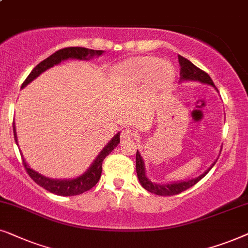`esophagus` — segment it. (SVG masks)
I'll return each instance as SVG.
<instances>
[{"instance_id":"1","label":"esophagus","mask_w":248,"mask_h":248,"mask_svg":"<svg viewBox=\"0 0 248 248\" xmlns=\"http://www.w3.org/2000/svg\"><path fill=\"white\" fill-rule=\"evenodd\" d=\"M134 137H135V133H134V130H131V129H124L121 133L122 140H133Z\"/></svg>"}]
</instances>
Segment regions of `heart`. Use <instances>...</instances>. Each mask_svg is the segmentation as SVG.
Instances as JSON below:
<instances>
[{"label": "heart", "mask_w": 248, "mask_h": 248, "mask_svg": "<svg viewBox=\"0 0 248 248\" xmlns=\"http://www.w3.org/2000/svg\"><path fill=\"white\" fill-rule=\"evenodd\" d=\"M114 72L119 80L129 88L144 86L148 81L153 87H168L174 79L172 65L154 57L131 58L118 64Z\"/></svg>", "instance_id": "heart-1"}]
</instances>
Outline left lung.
I'll list each match as a JSON object with an SVG mask.
<instances>
[{
  "label": "left lung",
  "instance_id": "left-lung-1",
  "mask_svg": "<svg viewBox=\"0 0 248 248\" xmlns=\"http://www.w3.org/2000/svg\"><path fill=\"white\" fill-rule=\"evenodd\" d=\"M178 61H179L180 64V81L185 80H194V81H200L203 82V84L211 85L217 90L216 85L209 75L206 74L205 71L201 70L200 68H197L196 65H194L189 60L185 59L181 55H178ZM217 161V158L212 163L209 169L204 171L202 174H200L199 177L193 178V179L185 180V181H177V183L172 184H155L152 183V181L148 179L146 176V171H145V163L143 157L140 152L137 151L136 153V172L138 180L141 186H143L145 189L150 191V193H153L155 195H161V196H171V195H177V194H180L181 191L188 189V188L193 187L194 185L199 183V181L204 178L207 174V172L212 169L214 164Z\"/></svg>",
  "mask_w": 248,
  "mask_h": 248
}]
</instances>
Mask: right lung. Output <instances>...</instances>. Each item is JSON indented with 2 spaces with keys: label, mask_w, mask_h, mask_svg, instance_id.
<instances>
[{
  "label": "right lung",
  "mask_w": 248,
  "mask_h": 248,
  "mask_svg": "<svg viewBox=\"0 0 248 248\" xmlns=\"http://www.w3.org/2000/svg\"><path fill=\"white\" fill-rule=\"evenodd\" d=\"M103 53L104 51H96V49H90L85 47H65L59 49V51L53 53L52 55H49L47 59L43 60L41 63H38L34 69H32L28 77L26 78L24 84L21 85V88L26 87L29 82H31L34 79L37 78L39 75L47 70V69L54 67L55 64L61 63V61L68 60V59L91 60V59L94 57H100ZM13 135H15L16 143L18 145L15 121H13ZM119 143H120V133L115 134L114 137L105 145V147L100 152V154H98L96 158L93 161V163H92V166L90 168H88L87 171H85L81 176L74 178V179H52V178L43 176V174L38 173L37 171L32 170L31 168L28 166L22 155L21 157L22 162H24V167L26 168V171H27L29 176H31V179L34 180L36 184L39 185V186L43 188H45V189L48 190L49 193L55 194V195L75 196L80 195V194L85 193V191L90 190L91 188H93L95 185L97 184V181L100 180L101 178L102 163H103V160L118 146Z\"/></svg>",
  "instance_id": "right-lung-1"
}]
</instances>
